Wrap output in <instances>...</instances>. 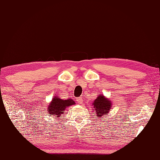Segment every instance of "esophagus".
<instances>
[{
  "instance_id": "1",
  "label": "esophagus",
  "mask_w": 160,
  "mask_h": 160,
  "mask_svg": "<svg viewBox=\"0 0 160 160\" xmlns=\"http://www.w3.org/2000/svg\"><path fill=\"white\" fill-rule=\"evenodd\" d=\"M77 102H78V103H79V104H82L83 103V99L81 98H78L77 99Z\"/></svg>"
}]
</instances>
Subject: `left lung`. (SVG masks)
<instances>
[{"label":"left lung","instance_id":"obj_1","mask_svg":"<svg viewBox=\"0 0 160 160\" xmlns=\"http://www.w3.org/2000/svg\"><path fill=\"white\" fill-rule=\"evenodd\" d=\"M92 105L94 108V113L97 116L96 118H100L102 116L107 115L112 106V103L108 98L100 94L95 99Z\"/></svg>","mask_w":160,"mask_h":160}]
</instances>
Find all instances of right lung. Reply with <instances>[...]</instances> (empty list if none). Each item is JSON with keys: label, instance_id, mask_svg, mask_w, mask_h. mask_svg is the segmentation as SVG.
Returning <instances> with one entry per match:
<instances>
[{"label": "right lung", "instance_id": "right-lung-1", "mask_svg": "<svg viewBox=\"0 0 160 160\" xmlns=\"http://www.w3.org/2000/svg\"><path fill=\"white\" fill-rule=\"evenodd\" d=\"M73 104H75V102L70 98L62 99L58 97H54L48 106L47 112L51 114V116L55 117V118H61L66 108Z\"/></svg>", "mask_w": 160, "mask_h": 160}]
</instances>
